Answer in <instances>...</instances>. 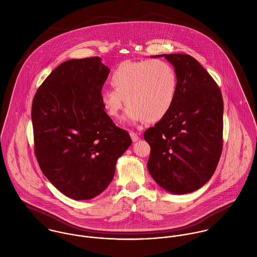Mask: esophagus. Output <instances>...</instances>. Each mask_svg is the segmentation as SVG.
Wrapping results in <instances>:
<instances>
[{
  "label": "esophagus",
  "mask_w": 257,
  "mask_h": 257,
  "mask_svg": "<svg viewBox=\"0 0 257 257\" xmlns=\"http://www.w3.org/2000/svg\"><path fill=\"white\" fill-rule=\"evenodd\" d=\"M130 136H131L132 141H133L134 143H136V142H138V141L140 140V137L138 136V134H136V133H134V132H131V133H130Z\"/></svg>",
  "instance_id": "1"
}]
</instances>
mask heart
I'll return each instance as SVG.
<instances>
[{"mask_svg": "<svg viewBox=\"0 0 257 257\" xmlns=\"http://www.w3.org/2000/svg\"><path fill=\"white\" fill-rule=\"evenodd\" d=\"M110 81L113 89L100 92L103 109L111 118H118L126 104L125 119L132 123L162 119L171 110L178 88L175 69L161 59L124 61L112 71Z\"/></svg>", "mask_w": 257, "mask_h": 257, "instance_id": "obj_1", "label": "heart"}]
</instances>
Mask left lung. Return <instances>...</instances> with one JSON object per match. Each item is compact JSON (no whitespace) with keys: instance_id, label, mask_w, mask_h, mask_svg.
<instances>
[{"instance_id":"left-lung-1","label":"left lung","mask_w":257,"mask_h":257,"mask_svg":"<svg viewBox=\"0 0 257 257\" xmlns=\"http://www.w3.org/2000/svg\"><path fill=\"white\" fill-rule=\"evenodd\" d=\"M165 57L174 67L178 88L169 112L144 137L150 146L147 168L164 190L182 195L207 183L222 150L223 102L220 88L192 56Z\"/></svg>"}]
</instances>
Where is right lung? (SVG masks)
Wrapping results in <instances>:
<instances>
[{"instance_id":"1","label":"right lung","mask_w":257,"mask_h":257,"mask_svg":"<svg viewBox=\"0 0 257 257\" xmlns=\"http://www.w3.org/2000/svg\"><path fill=\"white\" fill-rule=\"evenodd\" d=\"M110 73L98 56L57 66L33 101L35 151L44 176L73 200H90L111 182L116 160L132 145L100 102Z\"/></svg>"}]
</instances>
